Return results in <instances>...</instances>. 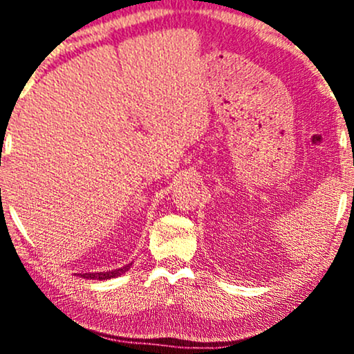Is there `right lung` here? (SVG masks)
Returning a JSON list of instances; mask_svg holds the SVG:
<instances>
[{
  "label": "right lung",
  "instance_id": "1",
  "mask_svg": "<svg viewBox=\"0 0 354 354\" xmlns=\"http://www.w3.org/2000/svg\"><path fill=\"white\" fill-rule=\"evenodd\" d=\"M129 266H131V265H126L123 268H118V270H113V271H100V273H84V274H81V278L100 279V281H103V279H111V278H116V276L126 273V271L129 270Z\"/></svg>",
  "mask_w": 354,
  "mask_h": 354
}]
</instances>
